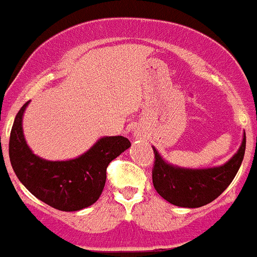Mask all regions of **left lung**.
Segmentation results:
<instances>
[{"mask_svg": "<svg viewBox=\"0 0 257 257\" xmlns=\"http://www.w3.org/2000/svg\"><path fill=\"white\" fill-rule=\"evenodd\" d=\"M246 151V134L237 153L226 163L211 169H184L166 162L153 147V185L162 198L179 207L197 208L207 205L230 185Z\"/></svg>", "mask_w": 257, "mask_h": 257, "instance_id": "8db88e82", "label": "left lung"}]
</instances>
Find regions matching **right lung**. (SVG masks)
<instances>
[{
    "label": "right lung",
    "mask_w": 257,
    "mask_h": 257,
    "mask_svg": "<svg viewBox=\"0 0 257 257\" xmlns=\"http://www.w3.org/2000/svg\"><path fill=\"white\" fill-rule=\"evenodd\" d=\"M18 112L9 142V156L20 183L40 201L60 211H78L91 206L103 193L106 167L131 147L123 136H105L82 156L68 161H47L36 156L23 134V114Z\"/></svg>",
    "instance_id": "right-lung-1"
}]
</instances>
